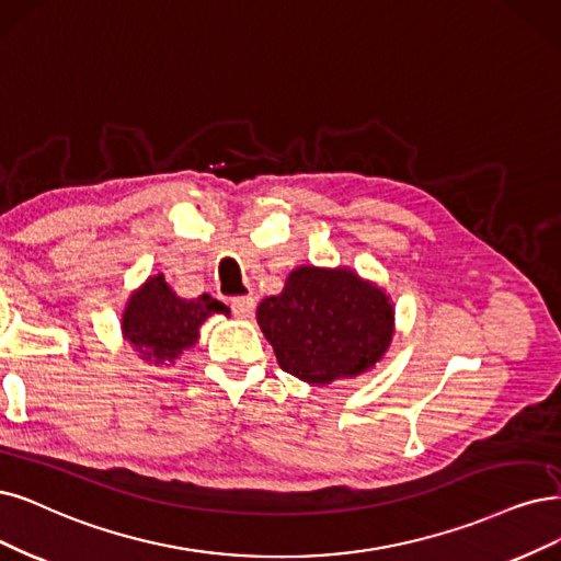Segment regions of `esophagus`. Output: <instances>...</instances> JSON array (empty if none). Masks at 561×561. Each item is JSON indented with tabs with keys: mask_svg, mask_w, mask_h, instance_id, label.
Wrapping results in <instances>:
<instances>
[{
	"mask_svg": "<svg viewBox=\"0 0 561 561\" xmlns=\"http://www.w3.org/2000/svg\"><path fill=\"white\" fill-rule=\"evenodd\" d=\"M231 312L238 317V319H249L254 312V298L249 296H238L231 300Z\"/></svg>",
	"mask_w": 561,
	"mask_h": 561,
	"instance_id": "obj_1",
	"label": "esophagus"
}]
</instances>
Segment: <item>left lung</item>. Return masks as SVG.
<instances>
[{
    "instance_id": "1",
    "label": "left lung",
    "mask_w": 561,
    "mask_h": 561,
    "mask_svg": "<svg viewBox=\"0 0 561 561\" xmlns=\"http://www.w3.org/2000/svg\"><path fill=\"white\" fill-rule=\"evenodd\" d=\"M256 317L279 367L314 386L360 375L392 337V305L351 270L298 267Z\"/></svg>"
}]
</instances>
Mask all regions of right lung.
<instances>
[{
    "mask_svg": "<svg viewBox=\"0 0 561 561\" xmlns=\"http://www.w3.org/2000/svg\"><path fill=\"white\" fill-rule=\"evenodd\" d=\"M217 312L228 314L224 302L207 294L194 300L178 298L163 275H157L131 296L122 328L124 337L140 351L145 360L163 365L173 363L184 348L194 346L198 325Z\"/></svg>",
    "mask_w": 561,
    "mask_h": 561,
    "instance_id": "add662e5",
    "label": "right lung"
}]
</instances>
